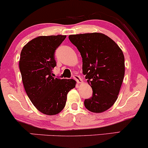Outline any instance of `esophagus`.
I'll return each mask as SVG.
<instances>
[{
    "label": "esophagus",
    "mask_w": 148,
    "mask_h": 148,
    "mask_svg": "<svg viewBox=\"0 0 148 148\" xmlns=\"http://www.w3.org/2000/svg\"><path fill=\"white\" fill-rule=\"evenodd\" d=\"M73 78L75 79L77 81V82L78 84H80V83H82V79L80 78V77L79 75H73Z\"/></svg>",
    "instance_id": "34e87169"
}]
</instances>
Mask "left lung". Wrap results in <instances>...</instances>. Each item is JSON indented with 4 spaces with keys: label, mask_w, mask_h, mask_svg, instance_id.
I'll list each match as a JSON object with an SVG mask.
<instances>
[{
    "label": "left lung",
    "mask_w": 148,
    "mask_h": 148,
    "mask_svg": "<svg viewBox=\"0 0 148 148\" xmlns=\"http://www.w3.org/2000/svg\"><path fill=\"white\" fill-rule=\"evenodd\" d=\"M82 58V71L92 89V96L85 99L89 111L100 113L117 99L125 74L123 52L115 42L101 33L69 36Z\"/></svg>",
    "instance_id": "left-lung-1"
}]
</instances>
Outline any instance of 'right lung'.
<instances>
[{"label": "right lung", "mask_w": 148, "mask_h": 148, "mask_svg": "<svg viewBox=\"0 0 148 148\" xmlns=\"http://www.w3.org/2000/svg\"><path fill=\"white\" fill-rule=\"evenodd\" d=\"M66 36H39L22 49L19 61L24 88L31 101L40 112L57 114L66 105L67 94L75 87L73 79L54 77L55 52Z\"/></svg>", "instance_id": "add662e5"}]
</instances>
